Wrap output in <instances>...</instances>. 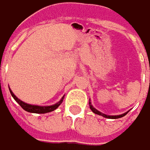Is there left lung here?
<instances>
[{
    "instance_id": "1",
    "label": "left lung",
    "mask_w": 150,
    "mask_h": 150,
    "mask_svg": "<svg viewBox=\"0 0 150 150\" xmlns=\"http://www.w3.org/2000/svg\"><path fill=\"white\" fill-rule=\"evenodd\" d=\"M89 105H90V108H91V110L93 111V112H94V113H96V114H99V115H102L103 117H105V118H108V119H118V118H121V117H123V116H125L127 113L128 112H124V113H122V114H120V115H107V114H104V113H102V112H100V111H98L97 109H95L92 105H91V102L89 101Z\"/></svg>"
}]
</instances>
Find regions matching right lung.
Wrapping results in <instances>:
<instances>
[{"mask_svg": "<svg viewBox=\"0 0 150 150\" xmlns=\"http://www.w3.org/2000/svg\"><path fill=\"white\" fill-rule=\"evenodd\" d=\"M9 92H10L12 97L15 99V100H16V102H17V103H18L25 111L30 112H35V113H46V112H50L54 111L55 109H57V108L61 105V103H62V101H63V99H64V97H63V98L61 99V100H60L59 102H57V104H55V105L48 106V107H41V106H35V105L27 104V103L22 101L21 100H19V99L13 93V92H12L10 89H9Z\"/></svg>", "mask_w": 150, "mask_h": 150, "instance_id": "1", "label": "right lung"}]
</instances>
